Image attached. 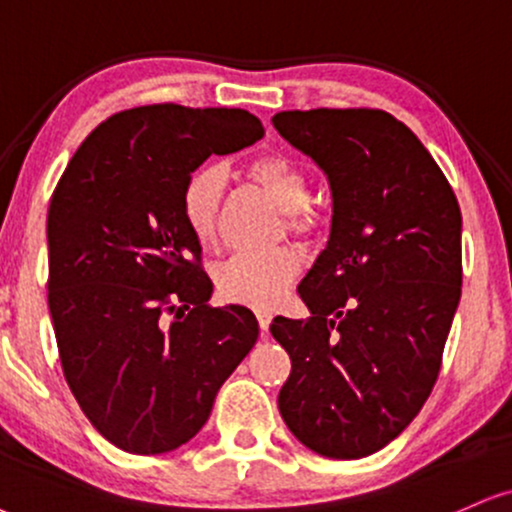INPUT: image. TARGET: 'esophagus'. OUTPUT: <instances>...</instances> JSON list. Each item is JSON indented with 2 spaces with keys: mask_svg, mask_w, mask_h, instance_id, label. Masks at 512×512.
<instances>
[{
  "mask_svg": "<svg viewBox=\"0 0 512 512\" xmlns=\"http://www.w3.org/2000/svg\"><path fill=\"white\" fill-rule=\"evenodd\" d=\"M256 320H258V327H261L263 332H268L270 320H273V311H268V308H256Z\"/></svg>",
  "mask_w": 512,
  "mask_h": 512,
  "instance_id": "1",
  "label": "esophagus"
}]
</instances>
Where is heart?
<instances>
[{
	"label": "heart",
	"mask_w": 512,
	"mask_h": 512,
	"mask_svg": "<svg viewBox=\"0 0 512 512\" xmlns=\"http://www.w3.org/2000/svg\"><path fill=\"white\" fill-rule=\"evenodd\" d=\"M249 175L268 192L294 227L306 225L308 180L296 163L285 156H261L249 166ZM225 189V170L216 163H204L189 173L180 192V213L187 230L197 242L206 244L216 232V213ZM299 275V256L292 249L277 246L266 251H239L216 270L220 294L230 301L249 306H268L282 296Z\"/></svg>",
	"instance_id": "b5f03b06"
}]
</instances>
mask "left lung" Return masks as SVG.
I'll use <instances>...</instances> for the list:
<instances>
[{"label":"left lung","mask_w":512,"mask_h":512,"mask_svg":"<svg viewBox=\"0 0 512 512\" xmlns=\"http://www.w3.org/2000/svg\"><path fill=\"white\" fill-rule=\"evenodd\" d=\"M273 125L332 194L330 237L299 285L311 318L270 325L292 358L277 406L311 451L365 458L406 430L437 382L463 218L430 151L387 111H282Z\"/></svg>","instance_id":"left-lung-1"}]
</instances>
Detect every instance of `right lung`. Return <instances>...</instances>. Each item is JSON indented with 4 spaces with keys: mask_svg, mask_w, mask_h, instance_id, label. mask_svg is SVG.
Returning a JSON list of instances; mask_svg holds the SVG:
<instances>
[{
    "mask_svg": "<svg viewBox=\"0 0 512 512\" xmlns=\"http://www.w3.org/2000/svg\"><path fill=\"white\" fill-rule=\"evenodd\" d=\"M261 137L244 109L140 106L92 130L54 189L47 289L63 375L118 449L156 456L187 444L254 349L249 308L206 304L213 282L180 192L208 156Z\"/></svg>",
    "mask_w": 512,
    "mask_h": 512,
    "instance_id": "right-lung-1",
    "label": "right lung"
}]
</instances>
